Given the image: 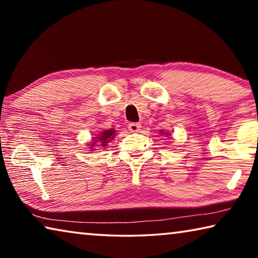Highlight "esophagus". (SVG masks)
Instances as JSON below:
<instances>
[{
    "label": "esophagus",
    "instance_id": "esophagus-1",
    "mask_svg": "<svg viewBox=\"0 0 258 258\" xmlns=\"http://www.w3.org/2000/svg\"><path fill=\"white\" fill-rule=\"evenodd\" d=\"M140 128H141V124L140 123H131L128 124V130L131 132H139Z\"/></svg>",
    "mask_w": 258,
    "mask_h": 258
}]
</instances>
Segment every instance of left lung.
<instances>
[{
	"instance_id": "8db88e82",
	"label": "left lung",
	"mask_w": 258,
	"mask_h": 258,
	"mask_svg": "<svg viewBox=\"0 0 258 258\" xmlns=\"http://www.w3.org/2000/svg\"><path fill=\"white\" fill-rule=\"evenodd\" d=\"M164 132V131H161V133H163ZM164 134H166V133H164Z\"/></svg>"
}]
</instances>
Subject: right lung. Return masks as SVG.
<instances>
[{"mask_svg": "<svg viewBox=\"0 0 258 258\" xmlns=\"http://www.w3.org/2000/svg\"><path fill=\"white\" fill-rule=\"evenodd\" d=\"M115 135H116V131L113 128L102 131V133H100L98 137H95L94 140H92L90 148H93L94 149V147L97 146L106 147L109 143V141H111V140L115 138Z\"/></svg>", "mask_w": 258, "mask_h": 258, "instance_id": "add662e5", "label": "right lung"}]
</instances>
